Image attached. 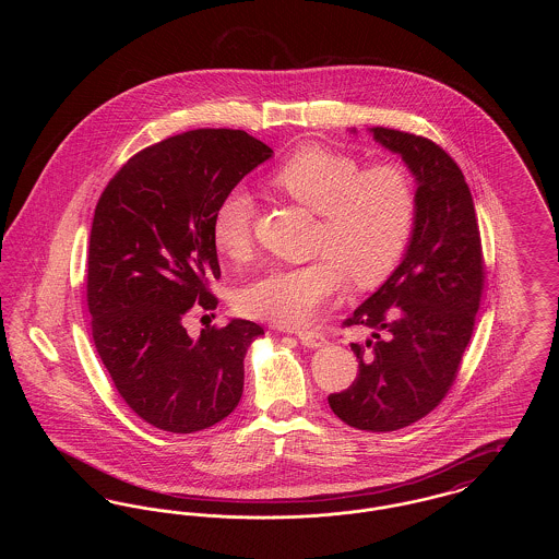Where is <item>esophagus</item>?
<instances>
[{"label":"esophagus","mask_w":559,"mask_h":559,"mask_svg":"<svg viewBox=\"0 0 559 559\" xmlns=\"http://www.w3.org/2000/svg\"><path fill=\"white\" fill-rule=\"evenodd\" d=\"M297 337H299V342H301L304 346L312 347V349L324 346V337H322L320 333H317V331H301V333H297Z\"/></svg>","instance_id":"34e87169"}]
</instances>
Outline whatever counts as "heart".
I'll list each match as a JSON object with an SVG mask.
<instances>
[{
  "mask_svg": "<svg viewBox=\"0 0 559 559\" xmlns=\"http://www.w3.org/2000/svg\"><path fill=\"white\" fill-rule=\"evenodd\" d=\"M278 194L319 213L322 251L304 266L272 267L239 297L240 310L278 326H301L346 287L383 285L400 266L415 230L417 194L406 167L377 163L362 169L354 155L320 144L297 146L267 178ZM213 249L245 262L253 249V201L245 190L219 199L210 224Z\"/></svg>",
  "mask_w": 559,
  "mask_h": 559,
  "instance_id": "b5f03b06",
  "label": "heart"
}]
</instances>
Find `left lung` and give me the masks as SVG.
Returning a JSON list of instances; mask_svg holds the SVG:
<instances>
[{"label": "left lung", "mask_w": 559, "mask_h": 559, "mask_svg": "<svg viewBox=\"0 0 559 559\" xmlns=\"http://www.w3.org/2000/svg\"><path fill=\"white\" fill-rule=\"evenodd\" d=\"M369 132L415 176L417 217L396 272L346 320L369 326L372 340L352 344L358 377L329 406L349 427L394 431L449 394L474 333L484 258L474 199L451 155L415 133Z\"/></svg>", "instance_id": "left-lung-1"}]
</instances>
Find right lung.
Here are the masks:
<instances>
[{"label": "right lung", "mask_w": 559, "mask_h": 559, "mask_svg": "<svg viewBox=\"0 0 559 559\" xmlns=\"http://www.w3.org/2000/svg\"><path fill=\"white\" fill-rule=\"evenodd\" d=\"M272 148L242 130H192L133 155L98 199L87 255L92 337L126 404L153 427L192 433L228 417L242 360L264 329L233 319L187 333L215 310V205Z\"/></svg>", "instance_id": "right-lung-1"}]
</instances>
